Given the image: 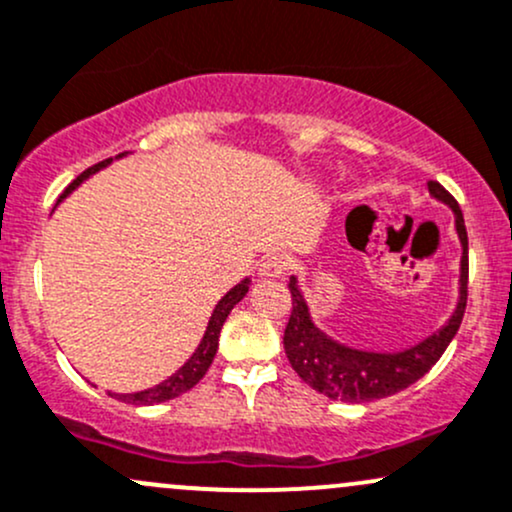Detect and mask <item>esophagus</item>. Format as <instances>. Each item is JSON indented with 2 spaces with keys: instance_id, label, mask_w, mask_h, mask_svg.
<instances>
[{
  "instance_id": "1",
  "label": "esophagus",
  "mask_w": 512,
  "mask_h": 512,
  "mask_svg": "<svg viewBox=\"0 0 512 512\" xmlns=\"http://www.w3.org/2000/svg\"><path fill=\"white\" fill-rule=\"evenodd\" d=\"M286 267H289V257L279 255V252H274V255H267L265 260L260 262V277L277 279V277H282V274L286 272Z\"/></svg>"
}]
</instances>
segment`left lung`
<instances>
[{
  "mask_svg": "<svg viewBox=\"0 0 512 512\" xmlns=\"http://www.w3.org/2000/svg\"><path fill=\"white\" fill-rule=\"evenodd\" d=\"M428 189L432 199L442 201L454 213V230H457L459 245H462V260H459L457 308L447 323L425 340L398 352L357 350V347L345 345V342L325 333L323 328H318L299 286V279H289L291 306L294 308H291L289 323L284 330V352L294 372L311 389L333 398V401L367 403L408 389L420 376L430 372L432 364L442 357V352L447 350V345L462 325L466 282H469V240H466L464 216L454 196L440 182H428Z\"/></svg>",
  "mask_w": 512,
  "mask_h": 512,
  "instance_id": "8db88e82",
  "label": "left lung"
}]
</instances>
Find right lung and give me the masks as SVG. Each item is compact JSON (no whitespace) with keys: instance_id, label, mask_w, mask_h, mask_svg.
<instances>
[{"instance_id":"add662e5","label":"right lung","mask_w":512,"mask_h":512,"mask_svg":"<svg viewBox=\"0 0 512 512\" xmlns=\"http://www.w3.org/2000/svg\"><path fill=\"white\" fill-rule=\"evenodd\" d=\"M128 153H121L116 157H109V160L99 162V165L89 167V170H84L80 177L75 179V182L70 184V187L65 189L63 194H60L58 204L60 201H65L67 196L75 192L77 187H80L82 182H87L92 174H97L99 170H104V167H109L114 160H121V157H126ZM250 279H243V282H238L233 286V289L228 291L226 296H223L221 301L216 303V308H213L211 318H209V325H206L204 330V338L199 340V345H196V350L192 352V357L187 359V362L182 364V367L177 369V372L167 376L165 381H160V384L150 386V389H143V391H133V393H111L114 398H119L123 403H133V406H155V403H165V401H172V398L182 396V393H187L189 389H194L196 384H199L201 379H204V374L209 372L213 357H216V350H218V335H221V328L223 323H226V318L230 316V311L235 308V303H240L245 299V294L250 291Z\"/></svg>"}]
</instances>
